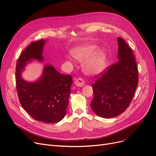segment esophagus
Returning <instances> with one entry per match:
<instances>
[{
  "instance_id": "34e87169",
  "label": "esophagus",
  "mask_w": 156,
  "mask_h": 156,
  "mask_svg": "<svg viewBox=\"0 0 156 156\" xmlns=\"http://www.w3.org/2000/svg\"><path fill=\"white\" fill-rule=\"evenodd\" d=\"M74 84H75V85H76L77 87H83L85 84V82L82 78H79L75 80Z\"/></svg>"
}]
</instances>
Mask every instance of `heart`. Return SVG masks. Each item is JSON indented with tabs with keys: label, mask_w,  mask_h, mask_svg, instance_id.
Listing matches in <instances>:
<instances>
[{
	"label": "heart",
	"mask_w": 156,
	"mask_h": 156,
	"mask_svg": "<svg viewBox=\"0 0 156 156\" xmlns=\"http://www.w3.org/2000/svg\"><path fill=\"white\" fill-rule=\"evenodd\" d=\"M98 47L95 44H87L75 49L73 51V56L83 63V71L89 76H96L105 70L107 63V53L103 49H98ZM67 61L71 62L70 58Z\"/></svg>",
	"instance_id": "heart-1"
}]
</instances>
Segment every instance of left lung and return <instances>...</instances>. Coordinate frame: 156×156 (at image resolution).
Segmentation results:
<instances>
[{"label": "left lung", "mask_w": 156, "mask_h": 156, "mask_svg": "<svg viewBox=\"0 0 156 156\" xmlns=\"http://www.w3.org/2000/svg\"><path fill=\"white\" fill-rule=\"evenodd\" d=\"M118 62L93 84L92 110L97 116L111 118L122 114L133 98L138 83L137 68L132 50L118 38Z\"/></svg>", "instance_id": "obj_1"}]
</instances>
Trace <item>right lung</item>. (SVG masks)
<instances>
[{"instance_id":"1","label":"right lung","mask_w":156,"mask_h":156,"mask_svg":"<svg viewBox=\"0 0 156 156\" xmlns=\"http://www.w3.org/2000/svg\"><path fill=\"white\" fill-rule=\"evenodd\" d=\"M46 43L44 39L34 42L20 55L16 66V90L22 107L33 118L45 123H56L66 116L72 76L62 74L49 63L44 66L35 81L29 82L22 76L29 63L44 62Z\"/></svg>"}]
</instances>
